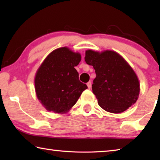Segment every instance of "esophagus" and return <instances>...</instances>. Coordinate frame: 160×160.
<instances>
[{
  "label": "esophagus",
  "mask_w": 160,
  "mask_h": 160,
  "mask_svg": "<svg viewBox=\"0 0 160 160\" xmlns=\"http://www.w3.org/2000/svg\"><path fill=\"white\" fill-rule=\"evenodd\" d=\"M87 85H88V88H89V89H90L91 86H92V82H90V81H89L88 82H87Z\"/></svg>",
  "instance_id": "34e87169"
}]
</instances>
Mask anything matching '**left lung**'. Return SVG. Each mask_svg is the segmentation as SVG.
<instances>
[{
	"instance_id": "8db88e82",
	"label": "left lung",
	"mask_w": 160,
	"mask_h": 160,
	"mask_svg": "<svg viewBox=\"0 0 160 160\" xmlns=\"http://www.w3.org/2000/svg\"><path fill=\"white\" fill-rule=\"evenodd\" d=\"M85 61L95 70L92 86L100 107L108 112H125L138 99L140 82L133 69L114 51H85Z\"/></svg>"
}]
</instances>
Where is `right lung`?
<instances>
[{"instance_id": "1", "label": "right lung", "mask_w": 160, "mask_h": 160, "mask_svg": "<svg viewBox=\"0 0 160 160\" xmlns=\"http://www.w3.org/2000/svg\"><path fill=\"white\" fill-rule=\"evenodd\" d=\"M80 61V53L61 47L48 54L37 70L35 92L37 99L48 112H69L88 88L79 80L75 68Z\"/></svg>"}]
</instances>
